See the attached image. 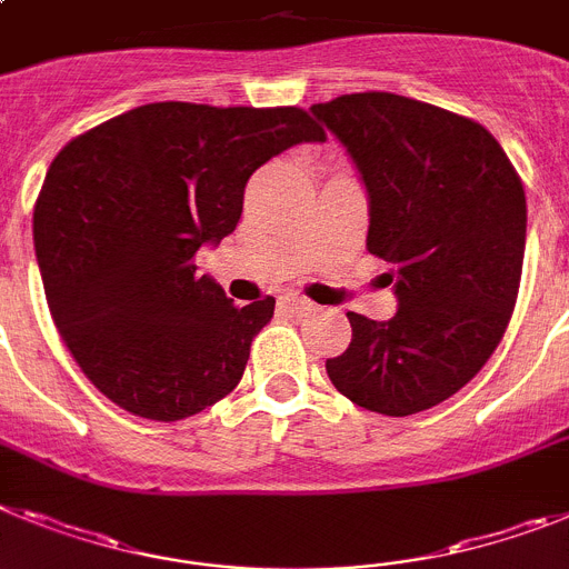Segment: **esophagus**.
Returning a JSON list of instances; mask_svg holds the SVG:
<instances>
[{"mask_svg": "<svg viewBox=\"0 0 569 569\" xmlns=\"http://www.w3.org/2000/svg\"><path fill=\"white\" fill-rule=\"evenodd\" d=\"M284 305H288L293 313H299V317H305V313H313V310H317V302H310V299H305V296H288V299H284Z\"/></svg>", "mask_w": 569, "mask_h": 569, "instance_id": "esophagus-1", "label": "esophagus"}]
</instances>
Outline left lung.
Here are the masks:
<instances>
[{"instance_id": "left-lung-1", "label": "left lung", "mask_w": 569, "mask_h": 569, "mask_svg": "<svg viewBox=\"0 0 569 569\" xmlns=\"http://www.w3.org/2000/svg\"><path fill=\"white\" fill-rule=\"evenodd\" d=\"M368 192V252L391 264L397 313H348L351 345L325 362L339 395L409 417L458 395L501 342L521 281L527 198L480 123L366 91L310 106Z\"/></svg>"}]
</instances>
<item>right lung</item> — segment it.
Returning <instances> with one entry per match:
<instances>
[{
    "label": "right lung",
    "mask_w": 569,
    "mask_h": 569,
    "mask_svg": "<svg viewBox=\"0 0 569 569\" xmlns=\"http://www.w3.org/2000/svg\"><path fill=\"white\" fill-rule=\"evenodd\" d=\"M322 140L293 106L149 103L53 158L33 250L53 325L97 391L163 423L230 395L276 299L236 308L192 259L236 230L261 163Z\"/></svg>",
    "instance_id": "right-lung-1"
}]
</instances>
